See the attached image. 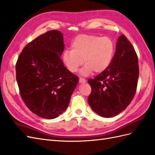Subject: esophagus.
<instances>
[{
	"label": "esophagus",
	"instance_id": "34e87169",
	"mask_svg": "<svg viewBox=\"0 0 155 155\" xmlns=\"http://www.w3.org/2000/svg\"><path fill=\"white\" fill-rule=\"evenodd\" d=\"M79 82H80V83H85V82H86L85 78H79Z\"/></svg>",
	"mask_w": 155,
	"mask_h": 155
}]
</instances>
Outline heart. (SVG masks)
<instances>
[{
  "label": "heart",
  "mask_w": 155,
  "mask_h": 155,
  "mask_svg": "<svg viewBox=\"0 0 155 155\" xmlns=\"http://www.w3.org/2000/svg\"><path fill=\"white\" fill-rule=\"evenodd\" d=\"M72 50H66L63 54V61L71 73L78 70L83 62L82 75L104 72L110 65L114 52V42L109 37L96 35H78L71 45Z\"/></svg>",
  "instance_id": "heart-1"
}]
</instances>
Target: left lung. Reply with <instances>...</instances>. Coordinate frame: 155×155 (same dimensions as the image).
I'll list each match as a JSON object with an SVG mask.
<instances>
[{"label":"left lung","mask_w":155,"mask_h":155,"mask_svg":"<svg viewBox=\"0 0 155 155\" xmlns=\"http://www.w3.org/2000/svg\"><path fill=\"white\" fill-rule=\"evenodd\" d=\"M138 77L137 55L132 44L121 35L108 68L88 81L92 88L88 100L91 108L103 117L117 115L132 101Z\"/></svg>","instance_id":"obj_1"}]
</instances>
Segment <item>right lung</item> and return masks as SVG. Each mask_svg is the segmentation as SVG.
<instances>
[{
  "mask_svg": "<svg viewBox=\"0 0 155 155\" xmlns=\"http://www.w3.org/2000/svg\"><path fill=\"white\" fill-rule=\"evenodd\" d=\"M60 31H49L23 49L15 65L16 81L23 102L31 112L53 119L64 112L78 77L63 65Z\"/></svg>",
  "mask_w": 155,
  "mask_h": 155,
  "instance_id": "obj_1",
  "label": "right lung"
}]
</instances>
